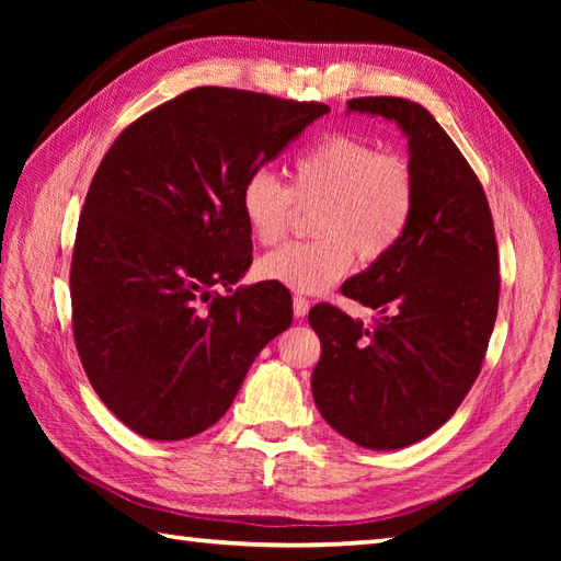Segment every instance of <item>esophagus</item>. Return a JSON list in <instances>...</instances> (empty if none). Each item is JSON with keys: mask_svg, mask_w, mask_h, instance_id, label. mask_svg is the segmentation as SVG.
Listing matches in <instances>:
<instances>
[{"mask_svg": "<svg viewBox=\"0 0 561 561\" xmlns=\"http://www.w3.org/2000/svg\"><path fill=\"white\" fill-rule=\"evenodd\" d=\"M308 308H311V304H308L304 296H294V316L296 318H306Z\"/></svg>", "mask_w": 561, "mask_h": 561, "instance_id": "1", "label": "esophagus"}]
</instances>
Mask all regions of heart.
Segmentation results:
<instances>
[{"label": "heart", "instance_id": "b5f03b06", "mask_svg": "<svg viewBox=\"0 0 561 561\" xmlns=\"http://www.w3.org/2000/svg\"><path fill=\"white\" fill-rule=\"evenodd\" d=\"M291 196L301 205L320 202L313 219L320 238L272 250L257 272L291 291L323 294L350 272L354 250L368 262L400 241L414 209V175L408 161L359 137L320 139L294 159L289 187L267 171L245 178L238 205L257 243H277L287 231Z\"/></svg>", "mask_w": 561, "mask_h": 561}]
</instances>
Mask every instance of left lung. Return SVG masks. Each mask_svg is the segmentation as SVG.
Returning a JSON list of instances; mask_svg holds the SVG:
<instances>
[{
  "label": "left lung",
  "instance_id": "left-lung-1",
  "mask_svg": "<svg viewBox=\"0 0 561 561\" xmlns=\"http://www.w3.org/2000/svg\"><path fill=\"white\" fill-rule=\"evenodd\" d=\"M347 113L396 123L408 139L414 209L386 255L342 284L376 308L368 330L318 304L311 388L323 420L362 448L396 450L434 434L480 374L499 308V257L484 190L434 115L408 99H352Z\"/></svg>",
  "mask_w": 561,
  "mask_h": 561
}]
</instances>
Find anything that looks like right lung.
<instances>
[{
    "mask_svg": "<svg viewBox=\"0 0 561 561\" xmlns=\"http://www.w3.org/2000/svg\"><path fill=\"white\" fill-rule=\"evenodd\" d=\"M325 113L199 87L141 115L103 157L71 255V323L93 390L139 436L181 440L217 424L291 325L282 284L233 291L253 262L238 197Z\"/></svg>",
    "mask_w": 561,
    "mask_h": 561,
    "instance_id": "obj_1",
    "label": "right lung"
}]
</instances>
